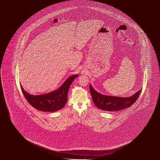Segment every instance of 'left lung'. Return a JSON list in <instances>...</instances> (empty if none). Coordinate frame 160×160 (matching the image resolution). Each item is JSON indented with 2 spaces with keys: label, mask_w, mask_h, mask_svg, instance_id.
Segmentation results:
<instances>
[{
  "label": "left lung",
  "mask_w": 160,
  "mask_h": 160,
  "mask_svg": "<svg viewBox=\"0 0 160 160\" xmlns=\"http://www.w3.org/2000/svg\"><path fill=\"white\" fill-rule=\"evenodd\" d=\"M141 90L142 89L131 97H113L100 94L90 85V94L95 105L102 110L109 112L118 111L130 107L136 102Z\"/></svg>",
  "instance_id": "obj_1"
}]
</instances>
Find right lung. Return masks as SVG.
I'll use <instances>...</instances> for the list:
<instances>
[{
    "mask_svg": "<svg viewBox=\"0 0 160 160\" xmlns=\"http://www.w3.org/2000/svg\"><path fill=\"white\" fill-rule=\"evenodd\" d=\"M79 75L69 77L61 87L46 94L32 95L24 91L21 85L22 91L27 102L36 109L43 112H55L63 108L68 100V94L71 83Z\"/></svg>",
    "mask_w": 160,
    "mask_h": 160,
    "instance_id": "add662e5",
    "label": "right lung"
}]
</instances>
